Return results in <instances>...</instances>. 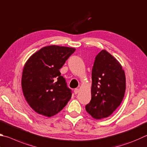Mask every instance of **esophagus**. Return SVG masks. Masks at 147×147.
<instances>
[{"mask_svg":"<svg viewBox=\"0 0 147 147\" xmlns=\"http://www.w3.org/2000/svg\"><path fill=\"white\" fill-rule=\"evenodd\" d=\"M78 92H79V89H75L74 90V94H78Z\"/></svg>","mask_w":147,"mask_h":147,"instance_id":"1","label":"esophagus"}]
</instances>
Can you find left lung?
Instances as JSON below:
<instances>
[{
	"mask_svg": "<svg viewBox=\"0 0 147 147\" xmlns=\"http://www.w3.org/2000/svg\"><path fill=\"white\" fill-rule=\"evenodd\" d=\"M125 71L118 60L103 49L96 57L92 70L91 100L85 109L93 118L111 116L123 99Z\"/></svg>",
	"mask_w": 147,
	"mask_h": 147,
	"instance_id": "obj_1",
	"label": "left lung"
}]
</instances>
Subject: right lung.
<instances>
[{"instance_id":"add662e5","label":"right lung","mask_w":147,"mask_h":147,"mask_svg":"<svg viewBox=\"0 0 147 147\" xmlns=\"http://www.w3.org/2000/svg\"><path fill=\"white\" fill-rule=\"evenodd\" d=\"M75 50L48 46L33 53L26 61L21 85L26 100L36 113L46 117L55 116L71 99V89L59 70Z\"/></svg>"}]
</instances>
